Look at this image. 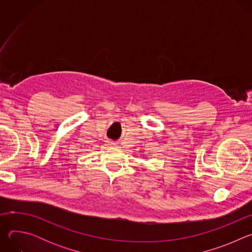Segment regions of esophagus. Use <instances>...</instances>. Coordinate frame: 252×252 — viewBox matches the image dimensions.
Masks as SVG:
<instances>
[{
	"mask_svg": "<svg viewBox=\"0 0 252 252\" xmlns=\"http://www.w3.org/2000/svg\"><path fill=\"white\" fill-rule=\"evenodd\" d=\"M107 146H109V147H115V146H117V143H115L113 141H107Z\"/></svg>",
	"mask_w": 252,
	"mask_h": 252,
	"instance_id": "obj_1",
	"label": "esophagus"
}]
</instances>
